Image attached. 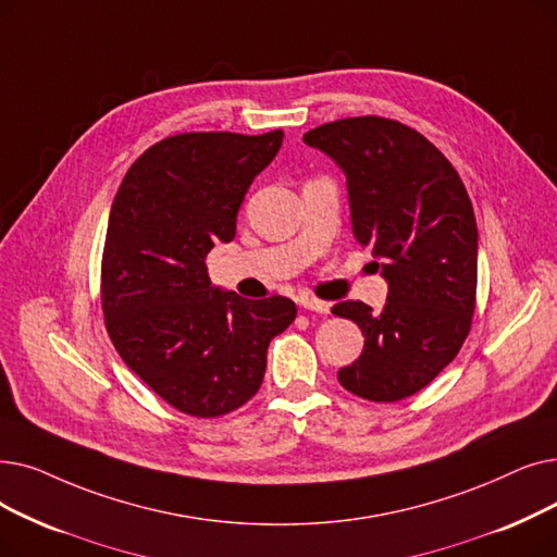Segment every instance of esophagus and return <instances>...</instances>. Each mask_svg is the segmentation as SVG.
Masks as SVG:
<instances>
[{
  "label": "esophagus",
  "instance_id": "esophagus-1",
  "mask_svg": "<svg viewBox=\"0 0 557 557\" xmlns=\"http://www.w3.org/2000/svg\"><path fill=\"white\" fill-rule=\"evenodd\" d=\"M300 305H302L307 311L330 313V302H323V300H317V298H305V300H300Z\"/></svg>",
  "mask_w": 557,
  "mask_h": 557
}]
</instances>
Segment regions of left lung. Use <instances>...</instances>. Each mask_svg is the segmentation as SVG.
<instances>
[{
  "mask_svg": "<svg viewBox=\"0 0 557 557\" xmlns=\"http://www.w3.org/2000/svg\"><path fill=\"white\" fill-rule=\"evenodd\" d=\"M346 173L352 236L389 284L386 305L332 307L364 334V350L338 369L344 389L373 403L414 396L437 377L471 330L478 227L453 163L398 120L344 117L302 136Z\"/></svg>",
  "mask_w": 557,
  "mask_h": 557,
  "instance_id": "left-lung-1",
  "label": "left lung"
}]
</instances>
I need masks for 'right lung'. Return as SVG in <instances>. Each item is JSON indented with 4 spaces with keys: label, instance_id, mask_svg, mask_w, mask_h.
Segmentation results:
<instances>
[{
    "label": "right lung",
    "instance_id": "1",
    "mask_svg": "<svg viewBox=\"0 0 557 557\" xmlns=\"http://www.w3.org/2000/svg\"><path fill=\"white\" fill-rule=\"evenodd\" d=\"M284 132H190L145 150L111 205L102 255V309L125 364L190 417L213 419L261 386L271 338L296 302L246 300L211 286L207 255L230 244L255 177Z\"/></svg>",
    "mask_w": 557,
    "mask_h": 557
}]
</instances>
